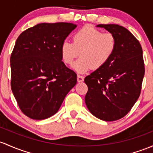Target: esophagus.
Wrapping results in <instances>:
<instances>
[{"label":"esophagus","instance_id":"1","mask_svg":"<svg viewBox=\"0 0 153 153\" xmlns=\"http://www.w3.org/2000/svg\"><path fill=\"white\" fill-rule=\"evenodd\" d=\"M77 81H78V83H81V82H83L84 81V76L81 75H78L77 76Z\"/></svg>","mask_w":153,"mask_h":153}]
</instances>
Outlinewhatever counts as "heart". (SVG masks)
I'll use <instances>...</instances> for the list:
<instances>
[{
    "label": "heart",
    "instance_id": "obj_1",
    "mask_svg": "<svg viewBox=\"0 0 153 153\" xmlns=\"http://www.w3.org/2000/svg\"><path fill=\"white\" fill-rule=\"evenodd\" d=\"M117 48V39L110 32H104L86 26L75 32L72 42L64 40L61 45V55L65 64H71L78 56H81L73 64L78 73L99 70L109 62Z\"/></svg>",
    "mask_w": 153,
    "mask_h": 153
}]
</instances>
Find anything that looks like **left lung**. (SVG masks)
<instances>
[{
    "label": "left lung",
    "instance_id": "left-lung-1",
    "mask_svg": "<svg viewBox=\"0 0 153 153\" xmlns=\"http://www.w3.org/2000/svg\"><path fill=\"white\" fill-rule=\"evenodd\" d=\"M114 34L117 48L104 67L86 76L85 102L94 117L107 122L125 117L139 97L144 64L142 48L128 29L117 24H100Z\"/></svg>",
    "mask_w": 153,
    "mask_h": 153
}]
</instances>
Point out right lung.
Returning a JSON list of instances; mask_svg holds the SVG:
<instances>
[{"instance_id":"add662e5","label":"right lung","mask_w":153,"mask_h":153,"mask_svg":"<svg viewBox=\"0 0 153 153\" xmlns=\"http://www.w3.org/2000/svg\"><path fill=\"white\" fill-rule=\"evenodd\" d=\"M77 27L68 22L39 23L18 36L11 55V87L22 113L45 120L59 111L77 75L62 62L61 45Z\"/></svg>"}]
</instances>
